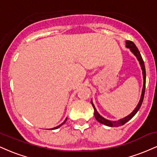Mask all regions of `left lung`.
<instances>
[{"label":"left lung","mask_w":157,"mask_h":157,"mask_svg":"<svg viewBox=\"0 0 157 157\" xmlns=\"http://www.w3.org/2000/svg\"><path fill=\"white\" fill-rule=\"evenodd\" d=\"M125 44H126V45H125L126 48H128L130 49V51L132 52L133 54H134V56L136 57V59H137V60L139 61V63H140V67H141V69L142 71V77H143V87H142V94H141V97H140V101H139L137 105H136V107L135 108L134 111H133L129 115L125 117H123L122 119H120V120H114V121H113V120H107V119L104 118L103 117H102L101 115L98 113V111H97L96 108H95V106H94V103L92 102V100H91V103L93 106L94 110V117H95V118H96V120L99 122H100V123L103 124V125H105L106 126H109V127H119V126L123 125L124 124L126 123L128 121H129V120H130L132 118L136 113H137L139 109H140V107H141L142 101H143L144 94H145L146 75H145V64H144V61H143V60H142V57L141 55H140V52L138 50L137 47H136V45H135L134 43L132 42V41L126 40Z\"/></svg>","instance_id":"obj_1"}]
</instances>
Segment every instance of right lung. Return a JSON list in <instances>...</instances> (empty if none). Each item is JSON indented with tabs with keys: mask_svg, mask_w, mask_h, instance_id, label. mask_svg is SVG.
I'll use <instances>...</instances> for the list:
<instances>
[{
	"mask_svg": "<svg viewBox=\"0 0 157 157\" xmlns=\"http://www.w3.org/2000/svg\"><path fill=\"white\" fill-rule=\"evenodd\" d=\"M66 120H67V118H66V120H64V122H63V123H61L60 125L57 126V127H55V128H51V129H50V130H55V129H57V128H60L61 125H63V124L65 123V122H66Z\"/></svg>",
	"mask_w": 157,
	"mask_h": 157,
	"instance_id": "1",
	"label": "right lung"
}]
</instances>
